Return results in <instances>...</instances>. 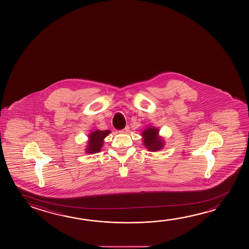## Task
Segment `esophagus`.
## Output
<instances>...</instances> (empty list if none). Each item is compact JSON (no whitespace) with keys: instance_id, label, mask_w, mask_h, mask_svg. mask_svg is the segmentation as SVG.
<instances>
[{"instance_id":"34e87169","label":"esophagus","mask_w":249,"mask_h":249,"mask_svg":"<svg viewBox=\"0 0 249 249\" xmlns=\"http://www.w3.org/2000/svg\"><path fill=\"white\" fill-rule=\"evenodd\" d=\"M120 132L123 134H127L129 132V126H126L125 128H123V130H121Z\"/></svg>"}]
</instances>
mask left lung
<instances>
[{
	"instance_id": "8db88e82",
	"label": "left lung",
	"mask_w": 249,
	"mask_h": 249,
	"mask_svg": "<svg viewBox=\"0 0 249 249\" xmlns=\"http://www.w3.org/2000/svg\"><path fill=\"white\" fill-rule=\"evenodd\" d=\"M143 142L150 151L161 149L163 147V142L158 137V130L155 127H147L143 131Z\"/></svg>"
}]
</instances>
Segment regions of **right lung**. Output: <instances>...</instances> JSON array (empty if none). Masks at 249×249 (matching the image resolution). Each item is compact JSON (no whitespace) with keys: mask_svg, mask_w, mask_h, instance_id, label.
<instances>
[{"mask_svg":"<svg viewBox=\"0 0 249 249\" xmlns=\"http://www.w3.org/2000/svg\"><path fill=\"white\" fill-rule=\"evenodd\" d=\"M110 133L109 130H95L89 135V147L86 149L89 154L98 153L101 150V147L103 145V139Z\"/></svg>","mask_w":249,"mask_h":249,"instance_id":"right-lung-1","label":"right lung"}]
</instances>
